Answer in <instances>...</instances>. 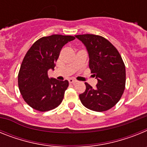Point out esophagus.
Wrapping results in <instances>:
<instances>
[{"mask_svg":"<svg viewBox=\"0 0 147 147\" xmlns=\"http://www.w3.org/2000/svg\"><path fill=\"white\" fill-rule=\"evenodd\" d=\"M68 82H69V83H71V84H75V83L77 82V80H74V79H69V80H68Z\"/></svg>","mask_w":147,"mask_h":147,"instance_id":"1","label":"esophagus"}]
</instances>
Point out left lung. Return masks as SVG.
<instances>
[{
    "label": "left lung",
    "mask_w": 147,
    "mask_h": 147,
    "mask_svg": "<svg viewBox=\"0 0 147 147\" xmlns=\"http://www.w3.org/2000/svg\"><path fill=\"white\" fill-rule=\"evenodd\" d=\"M75 37L85 45L89 54V67L98 80L96 88L85 82L86 90L80 95L88 109L103 112L118 103L125 89V65L120 54L107 39L95 34Z\"/></svg>",
    "instance_id": "left-lung-1"
}]
</instances>
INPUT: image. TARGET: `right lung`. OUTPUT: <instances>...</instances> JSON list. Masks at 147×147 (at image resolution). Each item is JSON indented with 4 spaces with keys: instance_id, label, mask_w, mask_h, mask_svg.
I'll list each match as a JSON object with an SVG mask.
<instances>
[{
    "instance_id": "obj_1",
    "label": "right lung",
    "mask_w": 147,
    "mask_h": 147,
    "mask_svg": "<svg viewBox=\"0 0 147 147\" xmlns=\"http://www.w3.org/2000/svg\"><path fill=\"white\" fill-rule=\"evenodd\" d=\"M75 39L53 34L37 40L25 55L18 74V87L23 99L34 110L45 112L58 107L64 98L68 81L49 78L62 48Z\"/></svg>"
}]
</instances>
